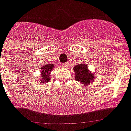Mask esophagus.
I'll use <instances>...</instances> for the list:
<instances>
[{
  "mask_svg": "<svg viewBox=\"0 0 131 131\" xmlns=\"http://www.w3.org/2000/svg\"><path fill=\"white\" fill-rule=\"evenodd\" d=\"M69 65V62H67L64 63V64H62L63 67H68Z\"/></svg>",
  "mask_w": 131,
  "mask_h": 131,
  "instance_id": "obj_1",
  "label": "esophagus"
}]
</instances>
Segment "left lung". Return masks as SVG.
<instances>
[{
	"instance_id": "left-lung-1",
	"label": "left lung",
	"mask_w": 131,
	"mask_h": 131,
	"mask_svg": "<svg viewBox=\"0 0 131 131\" xmlns=\"http://www.w3.org/2000/svg\"><path fill=\"white\" fill-rule=\"evenodd\" d=\"M73 69L75 72V79L83 85H89V83L94 81L95 75L90 71L86 64H79L74 66Z\"/></svg>"
}]
</instances>
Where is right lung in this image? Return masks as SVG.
Masks as SVG:
<instances>
[{
	"mask_svg": "<svg viewBox=\"0 0 131 131\" xmlns=\"http://www.w3.org/2000/svg\"><path fill=\"white\" fill-rule=\"evenodd\" d=\"M54 65L53 64H45L40 67V79H39L40 84H43L50 81V72L54 68Z\"/></svg>",
	"mask_w": 131,
	"mask_h": 131,
	"instance_id": "obj_1",
	"label": "right lung"
}]
</instances>
